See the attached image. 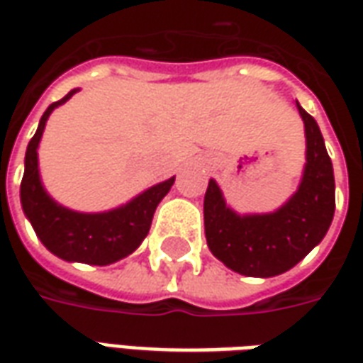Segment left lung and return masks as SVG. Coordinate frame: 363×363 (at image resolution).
<instances>
[{
  "instance_id": "1",
  "label": "left lung",
  "mask_w": 363,
  "mask_h": 363,
  "mask_svg": "<svg viewBox=\"0 0 363 363\" xmlns=\"http://www.w3.org/2000/svg\"><path fill=\"white\" fill-rule=\"evenodd\" d=\"M305 124L307 165L303 181L278 212L237 216L221 190L208 182L204 196L206 241L216 259L243 276L270 278L305 259L330 228L335 216V174L325 140L311 114L297 104Z\"/></svg>"
}]
</instances>
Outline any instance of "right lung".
Returning a JSON list of instances; mask_svg holds the SVG:
<instances>
[{
  "mask_svg": "<svg viewBox=\"0 0 363 363\" xmlns=\"http://www.w3.org/2000/svg\"><path fill=\"white\" fill-rule=\"evenodd\" d=\"M77 89L69 91L64 99L52 103L40 118L36 134L30 138L25 155V174L21 181V202L36 235L56 257L69 262L85 264H112L135 251L150 233L155 208L171 190L174 182L169 179L159 182L130 204L104 213H79L62 208L44 192L38 177L36 147L43 138V130L50 112L58 104L66 103Z\"/></svg>",
  "mask_w": 363,
  "mask_h": 363,
  "instance_id": "right-lung-1",
  "label": "right lung"
}]
</instances>
